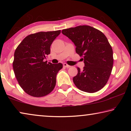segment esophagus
Here are the masks:
<instances>
[{
  "label": "esophagus",
  "instance_id": "obj_1",
  "mask_svg": "<svg viewBox=\"0 0 131 131\" xmlns=\"http://www.w3.org/2000/svg\"><path fill=\"white\" fill-rule=\"evenodd\" d=\"M63 66H64V67L67 68H70V65H68V64H67V63H63Z\"/></svg>",
  "mask_w": 131,
  "mask_h": 131
}]
</instances>
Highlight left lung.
I'll use <instances>...</instances> for the list:
<instances>
[{
	"mask_svg": "<svg viewBox=\"0 0 131 131\" xmlns=\"http://www.w3.org/2000/svg\"><path fill=\"white\" fill-rule=\"evenodd\" d=\"M76 46V52L83 57V70L73 78L75 85L83 91L94 93L107 83L113 65V50L107 37L92 26L80 25L62 30Z\"/></svg>",
	"mask_w": 131,
	"mask_h": 131,
	"instance_id": "left-lung-1",
	"label": "left lung"
}]
</instances>
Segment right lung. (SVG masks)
I'll return each mask as SVG.
<instances>
[{"mask_svg":"<svg viewBox=\"0 0 131 131\" xmlns=\"http://www.w3.org/2000/svg\"><path fill=\"white\" fill-rule=\"evenodd\" d=\"M60 34L59 30L29 35L15 51L13 66L15 77L30 96H44L54 90L57 74L63 65L43 60L50 54V46Z\"/></svg>","mask_w":131,"mask_h":131,"instance_id":"right-lung-1","label":"right lung"}]
</instances>
